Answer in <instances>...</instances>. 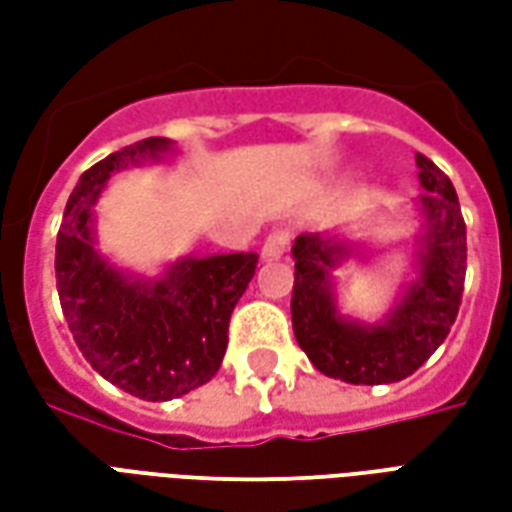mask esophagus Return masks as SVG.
Wrapping results in <instances>:
<instances>
[{"label": "esophagus", "mask_w": 512, "mask_h": 512, "mask_svg": "<svg viewBox=\"0 0 512 512\" xmlns=\"http://www.w3.org/2000/svg\"><path fill=\"white\" fill-rule=\"evenodd\" d=\"M290 244V235L285 230H277V233H271L266 238V244L260 249V257H263V263H274L279 257L285 255V249Z\"/></svg>", "instance_id": "34e87169"}]
</instances>
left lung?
I'll list each match as a JSON object with an SVG mask.
<instances>
[{"label":"left lung","mask_w":512,"mask_h":512,"mask_svg":"<svg viewBox=\"0 0 512 512\" xmlns=\"http://www.w3.org/2000/svg\"><path fill=\"white\" fill-rule=\"evenodd\" d=\"M425 194L411 202L414 274L378 321L343 315L334 293V268L359 255V241L345 233H301L293 244L290 318L301 351L323 376L345 384H395L411 376L439 348L461 307L466 277V224L450 178L417 153Z\"/></svg>","instance_id":"obj_1"}]
</instances>
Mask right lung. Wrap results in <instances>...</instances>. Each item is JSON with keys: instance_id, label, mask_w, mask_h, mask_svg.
<instances>
[{"instance_id": "obj_1", "label": "right lung", "mask_w": 512, "mask_h": 512, "mask_svg": "<svg viewBox=\"0 0 512 512\" xmlns=\"http://www.w3.org/2000/svg\"><path fill=\"white\" fill-rule=\"evenodd\" d=\"M172 153V139L150 136L87 169L65 205L54 260L62 312L84 359L109 384L153 403L219 373L230 315L257 268L255 252L189 255L145 277L98 249L95 205L109 178Z\"/></svg>"}]
</instances>
